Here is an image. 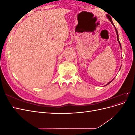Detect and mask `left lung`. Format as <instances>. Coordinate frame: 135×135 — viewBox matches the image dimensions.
Returning a JSON list of instances; mask_svg holds the SVG:
<instances>
[{
  "label": "left lung",
  "instance_id": "8db88e82",
  "mask_svg": "<svg viewBox=\"0 0 135 135\" xmlns=\"http://www.w3.org/2000/svg\"><path fill=\"white\" fill-rule=\"evenodd\" d=\"M107 18L109 20V21H110V22H111L112 23V25H113V26L114 27V28H115V32H116V34H117V40H118V43H119V46H120V49L122 50V47H121V44H120V42H119V38H118V31H117V28H116V27H115V26H114V23H113V21H112V17H110V16H109L108 15H107ZM120 68H121V66H120ZM119 69V70H120ZM113 79L112 80H111L110 81H109V82L108 83V84H106L105 86H106V85H107L108 84H109V83H110L112 82V81L113 80Z\"/></svg>",
  "mask_w": 135,
  "mask_h": 135
}]
</instances>
